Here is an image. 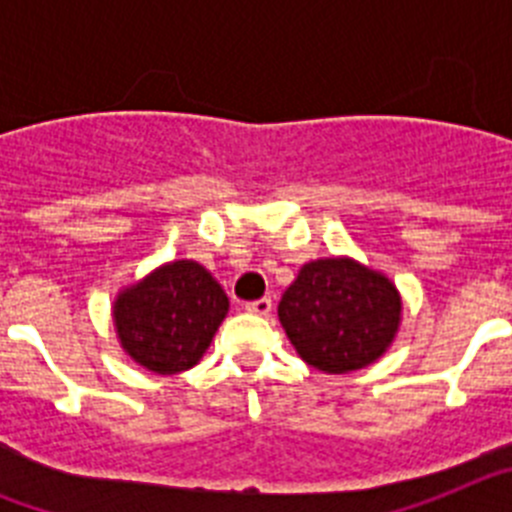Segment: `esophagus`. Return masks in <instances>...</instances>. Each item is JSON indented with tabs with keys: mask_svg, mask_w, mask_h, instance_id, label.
Listing matches in <instances>:
<instances>
[{
	"mask_svg": "<svg viewBox=\"0 0 512 512\" xmlns=\"http://www.w3.org/2000/svg\"><path fill=\"white\" fill-rule=\"evenodd\" d=\"M246 310L253 312V315H269V312H271V300H269V297L253 300V302H248Z\"/></svg>",
	"mask_w": 512,
	"mask_h": 512,
	"instance_id": "esophagus-1",
	"label": "esophagus"
}]
</instances>
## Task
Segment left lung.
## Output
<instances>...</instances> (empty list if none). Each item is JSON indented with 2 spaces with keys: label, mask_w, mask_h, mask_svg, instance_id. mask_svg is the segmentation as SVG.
Listing matches in <instances>:
<instances>
[{
  "label": "left lung",
  "mask_w": 512,
  "mask_h": 512,
  "mask_svg": "<svg viewBox=\"0 0 512 512\" xmlns=\"http://www.w3.org/2000/svg\"><path fill=\"white\" fill-rule=\"evenodd\" d=\"M400 315L395 284L348 256L305 264L279 302V323L295 351L325 374L374 364L395 341Z\"/></svg>",
  "instance_id": "8db88e82"
}]
</instances>
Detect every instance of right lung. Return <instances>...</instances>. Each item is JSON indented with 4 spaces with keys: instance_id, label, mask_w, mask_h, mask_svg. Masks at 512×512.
Here are the masks:
<instances>
[{
    "instance_id": "obj_1",
    "label": "right lung",
    "mask_w": 512,
    "mask_h": 512,
    "mask_svg": "<svg viewBox=\"0 0 512 512\" xmlns=\"http://www.w3.org/2000/svg\"><path fill=\"white\" fill-rule=\"evenodd\" d=\"M228 295L197 261H171L117 295L112 318L125 354L153 374L192 369L223 318Z\"/></svg>"
}]
</instances>
